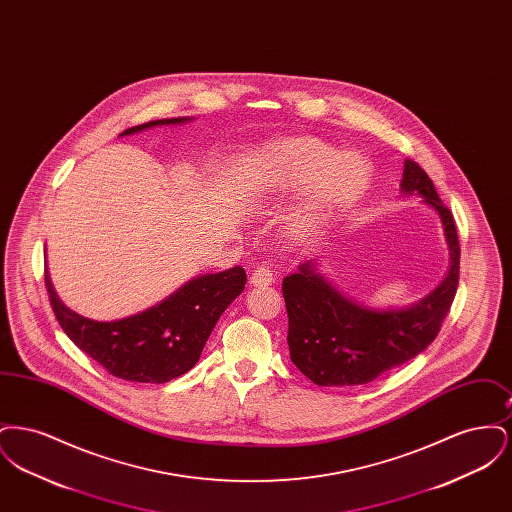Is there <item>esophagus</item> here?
I'll list each match as a JSON object with an SVG mask.
<instances>
[{
    "mask_svg": "<svg viewBox=\"0 0 512 512\" xmlns=\"http://www.w3.org/2000/svg\"><path fill=\"white\" fill-rule=\"evenodd\" d=\"M249 282L253 286H270L274 282V272L268 267H255L251 270V276H249Z\"/></svg>",
    "mask_w": 512,
    "mask_h": 512,
    "instance_id": "1",
    "label": "esophagus"
}]
</instances>
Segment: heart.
Wrapping results in <instances>:
<instances>
[{"label":"heart","instance_id":"1","mask_svg":"<svg viewBox=\"0 0 512 512\" xmlns=\"http://www.w3.org/2000/svg\"><path fill=\"white\" fill-rule=\"evenodd\" d=\"M372 165L359 151H336L315 136L278 140L263 153L261 186L282 192L305 188L307 194L295 215L307 230L355 203L370 184Z\"/></svg>","mask_w":512,"mask_h":512}]
</instances>
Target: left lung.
<instances>
[{"label":"left lung","mask_w":512,"mask_h":512,"mask_svg":"<svg viewBox=\"0 0 512 512\" xmlns=\"http://www.w3.org/2000/svg\"><path fill=\"white\" fill-rule=\"evenodd\" d=\"M403 194L424 197L438 211L451 267L443 282L405 309H370L338 292L315 261L284 278L288 345L293 365L317 386H363L395 366L411 361L436 340L459 286L461 247L451 211L434 182L414 161L405 159Z\"/></svg>","instance_id":"obj_1"}]
</instances>
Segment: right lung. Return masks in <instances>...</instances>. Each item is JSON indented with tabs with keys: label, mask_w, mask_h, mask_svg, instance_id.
<instances>
[{
	"label": "right lung",
	"mask_w": 512,
	"mask_h": 512,
	"mask_svg": "<svg viewBox=\"0 0 512 512\" xmlns=\"http://www.w3.org/2000/svg\"><path fill=\"white\" fill-rule=\"evenodd\" d=\"M186 121L190 119L149 121L121 136ZM44 280L55 318L76 347L117 378L165 384L194 368L220 315L244 292L247 276L242 267L197 276L155 307L113 322L80 317L53 290L48 268Z\"/></svg>",
	"instance_id": "right-lung-1"
}]
</instances>
